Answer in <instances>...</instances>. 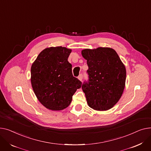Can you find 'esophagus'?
Returning a JSON list of instances; mask_svg holds the SVG:
<instances>
[{"label": "esophagus", "mask_w": 151, "mask_h": 151, "mask_svg": "<svg viewBox=\"0 0 151 151\" xmlns=\"http://www.w3.org/2000/svg\"><path fill=\"white\" fill-rule=\"evenodd\" d=\"M78 78L79 81H82V79H83V75H82V74H80V75L78 76Z\"/></svg>", "instance_id": "34e87169"}]
</instances>
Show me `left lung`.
<instances>
[{"label":"left lung","instance_id":"left-lung-1","mask_svg":"<svg viewBox=\"0 0 151 151\" xmlns=\"http://www.w3.org/2000/svg\"><path fill=\"white\" fill-rule=\"evenodd\" d=\"M89 80L82 86L87 104L97 111H106L116 104L125 88L126 70L116 52L110 47L85 49Z\"/></svg>","mask_w":151,"mask_h":151}]
</instances>
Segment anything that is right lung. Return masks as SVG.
<instances>
[{
  "instance_id": "obj_1",
  "label": "right lung",
  "mask_w": 151,
  "mask_h": 151,
  "mask_svg": "<svg viewBox=\"0 0 151 151\" xmlns=\"http://www.w3.org/2000/svg\"><path fill=\"white\" fill-rule=\"evenodd\" d=\"M72 50L50 47L42 50L31 67V83L40 103L51 110L68 107L82 82L72 73L68 58Z\"/></svg>"
}]
</instances>
